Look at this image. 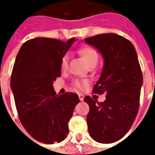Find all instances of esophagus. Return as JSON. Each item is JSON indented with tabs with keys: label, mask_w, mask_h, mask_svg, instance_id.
Masks as SVG:
<instances>
[{
	"label": "esophagus",
	"mask_w": 155,
	"mask_h": 155,
	"mask_svg": "<svg viewBox=\"0 0 155 155\" xmlns=\"http://www.w3.org/2000/svg\"><path fill=\"white\" fill-rule=\"evenodd\" d=\"M79 99H80V101H83V100H84V95H83V94H79Z\"/></svg>",
	"instance_id": "1"
}]
</instances>
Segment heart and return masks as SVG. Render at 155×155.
<instances>
[{
	"mask_svg": "<svg viewBox=\"0 0 155 155\" xmlns=\"http://www.w3.org/2000/svg\"><path fill=\"white\" fill-rule=\"evenodd\" d=\"M79 53L81 54L82 58L84 61H86L88 65L91 64H96L99 59V54H98L97 51H95V49L91 46H85V47L81 48L79 51ZM69 60H70V55L68 54H65L61 59V69L62 70H67L68 64H69ZM86 84V82L84 81H79V80H75L73 81V85L74 87L79 90H83Z\"/></svg>",
	"mask_w": 155,
	"mask_h": 155,
	"instance_id": "1",
	"label": "heart"
}]
</instances>
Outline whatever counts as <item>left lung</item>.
<instances>
[{"mask_svg": "<svg viewBox=\"0 0 155 155\" xmlns=\"http://www.w3.org/2000/svg\"><path fill=\"white\" fill-rule=\"evenodd\" d=\"M84 41L101 52L104 61L93 93L106 94L104 102L84 97L90 106L89 134L99 143H114L126 134L139 110L143 84L140 62L133 44L121 35L100 34Z\"/></svg>", "mask_w": 155, "mask_h": 155, "instance_id": "8db88e82", "label": "left lung"}]
</instances>
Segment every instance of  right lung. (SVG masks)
<instances>
[{"mask_svg": "<svg viewBox=\"0 0 155 155\" xmlns=\"http://www.w3.org/2000/svg\"><path fill=\"white\" fill-rule=\"evenodd\" d=\"M74 41L31 39L22 45L15 58L11 87L19 119L41 143H59L67 137L68 122L80 102L75 93L56 94L53 87L61 76V59Z\"/></svg>", "mask_w": 155, "mask_h": 155, "instance_id": "1", "label": "right lung"}]
</instances>
